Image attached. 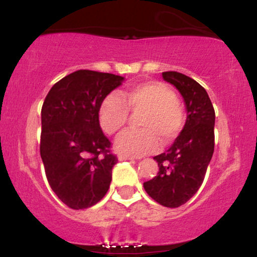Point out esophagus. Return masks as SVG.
Returning a JSON list of instances; mask_svg holds the SVG:
<instances>
[{"mask_svg":"<svg viewBox=\"0 0 257 257\" xmlns=\"http://www.w3.org/2000/svg\"><path fill=\"white\" fill-rule=\"evenodd\" d=\"M118 159L119 161H134V158L131 157V156L125 155H118Z\"/></svg>","mask_w":257,"mask_h":257,"instance_id":"34e87169","label":"esophagus"}]
</instances>
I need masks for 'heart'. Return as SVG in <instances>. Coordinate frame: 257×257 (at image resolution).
Listing matches in <instances>:
<instances>
[{
	"label": "heart",
	"mask_w": 257,
	"mask_h": 257,
	"mask_svg": "<svg viewBox=\"0 0 257 257\" xmlns=\"http://www.w3.org/2000/svg\"><path fill=\"white\" fill-rule=\"evenodd\" d=\"M129 110L144 111L139 131L123 133L116 141L118 152L141 157L155 152L159 139L169 144L179 137L186 123L185 110L172 88L162 82H143L117 94H107L99 106L98 117L101 129L107 135L123 131L129 119Z\"/></svg>",
	"instance_id": "1"
}]
</instances>
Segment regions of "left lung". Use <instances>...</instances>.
Wrapping results in <instances>:
<instances>
[{"label":"left lung","instance_id":"obj_1","mask_svg":"<svg viewBox=\"0 0 257 257\" xmlns=\"http://www.w3.org/2000/svg\"><path fill=\"white\" fill-rule=\"evenodd\" d=\"M162 76L184 96L187 119L172 147L153 157L159 170L155 178L144 182V188L161 205L178 208L192 198L203 184L214 153L215 111L198 82L176 71L162 72Z\"/></svg>","mask_w":257,"mask_h":257}]
</instances>
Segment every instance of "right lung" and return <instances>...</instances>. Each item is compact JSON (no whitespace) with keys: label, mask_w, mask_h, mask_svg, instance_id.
I'll return each instance as SVG.
<instances>
[{"label":"right lung","mask_w":257,"mask_h":257,"mask_svg":"<svg viewBox=\"0 0 257 257\" xmlns=\"http://www.w3.org/2000/svg\"><path fill=\"white\" fill-rule=\"evenodd\" d=\"M122 76L78 70L57 82L41 111L40 152L53 192L69 208L87 209L104 198L117 156L99 124L102 99Z\"/></svg>","instance_id":"add662e5"}]
</instances>
